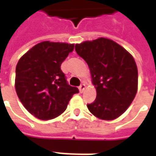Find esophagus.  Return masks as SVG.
Masks as SVG:
<instances>
[{"mask_svg":"<svg viewBox=\"0 0 156 156\" xmlns=\"http://www.w3.org/2000/svg\"><path fill=\"white\" fill-rule=\"evenodd\" d=\"M85 88H86V85H85L84 83H82L81 86L79 87V90H80V92H81V93H82V92L84 91V89H85Z\"/></svg>","mask_w":156,"mask_h":156,"instance_id":"obj_1","label":"esophagus"}]
</instances>
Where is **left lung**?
Returning a JSON list of instances; mask_svg holds the SVG:
<instances>
[{"label": "left lung", "instance_id": "left-lung-1", "mask_svg": "<svg viewBox=\"0 0 156 156\" xmlns=\"http://www.w3.org/2000/svg\"><path fill=\"white\" fill-rule=\"evenodd\" d=\"M75 51L87 63L96 88V98L87 105L88 110L105 121L122 115L137 92L135 59L115 41L102 37L76 44Z\"/></svg>", "mask_w": 156, "mask_h": 156}]
</instances>
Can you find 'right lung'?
<instances>
[{"instance_id":"obj_1","label":"right lung","mask_w":156,"mask_h":156,"mask_svg":"<svg viewBox=\"0 0 156 156\" xmlns=\"http://www.w3.org/2000/svg\"><path fill=\"white\" fill-rule=\"evenodd\" d=\"M75 44L40 42L21 57L15 69V91L31 115L50 120L66 110L78 88L69 86L61 69Z\"/></svg>"}]
</instances>
